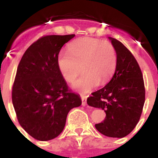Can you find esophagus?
<instances>
[{
	"label": "esophagus",
	"mask_w": 158,
	"mask_h": 158,
	"mask_svg": "<svg viewBox=\"0 0 158 158\" xmlns=\"http://www.w3.org/2000/svg\"><path fill=\"white\" fill-rule=\"evenodd\" d=\"M81 100H82V105L85 106L87 104V98L85 96H81Z\"/></svg>",
	"instance_id": "obj_1"
}]
</instances>
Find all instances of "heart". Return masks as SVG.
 <instances>
[{"instance_id":"heart-1","label":"heart","mask_w":158,"mask_h":158,"mask_svg":"<svg viewBox=\"0 0 158 158\" xmlns=\"http://www.w3.org/2000/svg\"><path fill=\"white\" fill-rule=\"evenodd\" d=\"M116 64L114 45L95 38L75 40L69 44L68 51H62L58 57V69L67 82L74 81L81 67L83 74L73 84V88L81 93L107 83L114 74Z\"/></svg>"}]
</instances>
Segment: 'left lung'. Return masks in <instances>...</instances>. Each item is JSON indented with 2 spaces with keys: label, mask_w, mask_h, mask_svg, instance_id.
Segmentation results:
<instances>
[{
  "label": "left lung",
  "mask_w": 158,
  "mask_h": 158,
  "mask_svg": "<svg viewBox=\"0 0 158 158\" xmlns=\"http://www.w3.org/2000/svg\"><path fill=\"white\" fill-rule=\"evenodd\" d=\"M115 48L117 64L111 80L87 99V104L102 108L106 117L95 125L111 138H123L135 129L145 103V85L139 63L131 51L116 39L109 37Z\"/></svg>",
  "instance_id": "8db88e82"
}]
</instances>
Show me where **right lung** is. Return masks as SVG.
Masks as SVG:
<instances>
[{
    "mask_svg": "<svg viewBox=\"0 0 158 158\" xmlns=\"http://www.w3.org/2000/svg\"><path fill=\"white\" fill-rule=\"evenodd\" d=\"M74 36L40 38L27 49L17 67L12 104L20 126L37 140L58 137L69 111L81 104L80 96L68 89L58 65L62 46Z\"/></svg>",
    "mask_w": 158,
    "mask_h": 158,
    "instance_id": "right-lung-1",
    "label": "right lung"
}]
</instances>
